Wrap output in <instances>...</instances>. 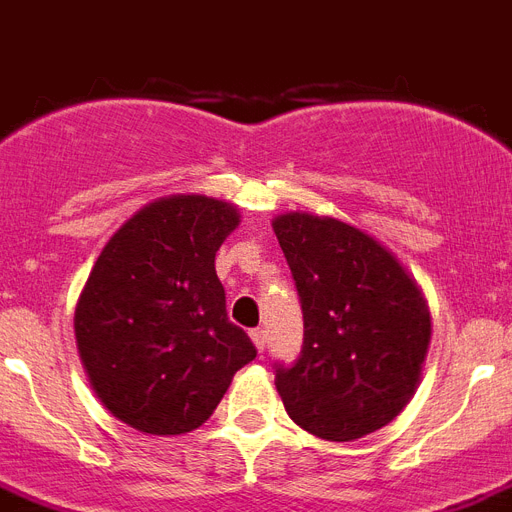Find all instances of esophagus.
I'll list each match as a JSON object with an SVG mask.
<instances>
[{
  "label": "esophagus",
  "mask_w": 512,
  "mask_h": 512,
  "mask_svg": "<svg viewBox=\"0 0 512 512\" xmlns=\"http://www.w3.org/2000/svg\"><path fill=\"white\" fill-rule=\"evenodd\" d=\"M249 336H252V342H255L257 350L263 352L265 344H268V331H265V328H252V331H249Z\"/></svg>",
  "instance_id": "1"
}]
</instances>
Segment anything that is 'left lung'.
<instances>
[{
    "mask_svg": "<svg viewBox=\"0 0 512 512\" xmlns=\"http://www.w3.org/2000/svg\"><path fill=\"white\" fill-rule=\"evenodd\" d=\"M297 286L305 336L276 389L297 426L352 442L400 415L431 339L426 299L392 252L342 220H273Z\"/></svg>",
    "mask_w": 512,
    "mask_h": 512,
    "instance_id": "1",
    "label": "left lung"
}]
</instances>
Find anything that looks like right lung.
<instances>
[{
    "mask_svg": "<svg viewBox=\"0 0 512 512\" xmlns=\"http://www.w3.org/2000/svg\"><path fill=\"white\" fill-rule=\"evenodd\" d=\"M234 205L178 194L139 210L102 249L76 310L78 352L115 418L186 434L213 415L257 350L228 321L215 252Z\"/></svg>",
    "mask_w": 512,
    "mask_h": 512,
    "instance_id": "1",
    "label": "right lung"
}]
</instances>
